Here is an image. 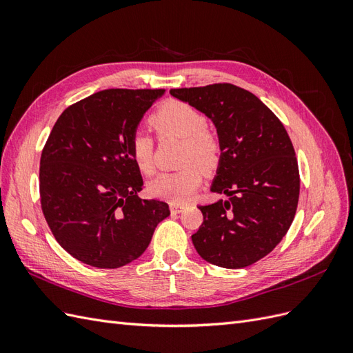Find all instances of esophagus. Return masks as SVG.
I'll list each match as a JSON object with an SVG mask.
<instances>
[{
	"instance_id": "esophagus-1",
	"label": "esophagus",
	"mask_w": 353,
	"mask_h": 353,
	"mask_svg": "<svg viewBox=\"0 0 353 353\" xmlns=\"http://www.w3.org/2000/svg\"><path fill=\"white\" fill-rule=\"evenodd\" d=\"M183 208H184L183 203H170V212L172 213H179L183 210Z\"/></svg>"
}]
</instances>
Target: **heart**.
<instances>
[{"mask_svg": "<svg viewBox=\"0 0 353 353\" xmlns=\"http://www.w3.org/2000/svg\"><path fill=\"white\" fill-rule=\"evenodd\" d=\"M150 123L160 137L183 138L179 160L185 165L156 176L148 184V191L159 199L184 200L200 184L201 169L199 165L206 169L216 166L219 159L216 138L208 131L206 116L184 101H168L150 117ZM130 152L141 172L147 175L154 172V143L150 135L144 131L134 132Z\"/></svg>", "mask_w": 353, "mask_h": 353, "instance_id": "obj_1", "label": "heart"}]
</instances>
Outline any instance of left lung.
I'll use <instances>...</instances> for the list:
<instances>
[{"instance_id":"8db88e82","label":"left lung","mask_w":353,"mask_h":353,"mask_svg":"<svg viewBox=\"0 0 353 353\" xmlns=\"http://www.w3.org/2000/svg\"><path fill=\"white\" fill-rule=\"evenodd\" d=\"M213 122L219 163L210 191L225 194L199 206L203 223L191 236L209 263L239 270L275 249L296 215L301 178L284 125L254 94L231 83L170 90Z\"/></svg>"}]
</instances>
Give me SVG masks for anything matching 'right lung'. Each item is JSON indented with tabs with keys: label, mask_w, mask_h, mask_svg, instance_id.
<instances>
[{
	"label": "right lung",
	"mask_w": 353,
	"mask_h": 353,
	"mask_svg": "<svg viewBox=\"0 0 353 353\" xmlns=\"http://www.w3.org/2000/svg\"><path fill=\"white\" fill-rule=\"evenodd\" d=\"M165 90H104L60 114L41 154L39 194L57 243L74 259L114 270L145 252L168 203L143 200L130 141Z\"/></svg>",
	"instance_id": "1"
}]
</instances>
